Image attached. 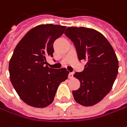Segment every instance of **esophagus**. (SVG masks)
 <instances>
[{
	"instance_id": "obj_1",
	"label": "esophagus",
	"mask_w": 127,
	"mask_h": 127,
	"mask_svg": "<svg viewBox=\"0 0 127 127\" xmlns=\"http://www.w3.org/2000/svg\"><path fill=\"white\" fill-rule=\"evenodd\" d=\"M68 77H69V79H72V78H73V73H72V72H69Z\"/></svg>"
}]
</instances>
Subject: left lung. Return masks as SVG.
<instances>
[{"label":"left lung","instance_id":"left-lung-1","mask_svg":"<svg viewBox=\"0 0 127 127\" xmlns=\"http://www.w3.org/2000/svg\"><path fill=\"white\" fill-rule=\"evenodd\" d=\"M64 34L74 43L78 59L86 61L84 70L74 74L80 81L72 91L74 98L83 106L94 105L112 89L119 68L117 55L107 38L94 29L70 27Z\"/></svg>","mask_w":127,"mask_h":127}]
</instances>
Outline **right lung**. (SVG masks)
<instances>
[{
    "mask_svg": "<svg viewBox=\"0 0 127 127\" xmlns=\"http://www.w3.org/2000/svg\"><path fill=\"white\" fill-rule=\"evenodd\" d=\"M65 26L40 24L29 30L15 47L9 63L10 79L20 98L34 107H46L54 100L60 84L67 79L66 68H49L46 58L53 57V43Z\"/></svg>",
    "mask_w": 127,
    "mask_h": 127,
    "instance_id": "1",
    "label": "right lung"
}]
</instances>
